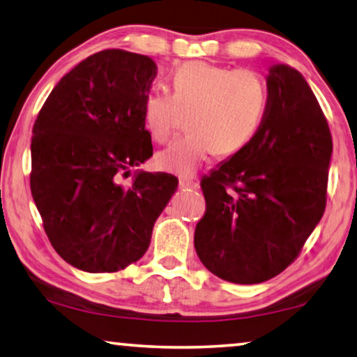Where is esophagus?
I'll return each mask as SVG.
<instances>
[{"instance_id":"1","label":"esophagus","mask_w":357,"mask_h":357,"mask_svg":"<svg viewBox=\"0 0 357 357\" xmlns=\"http://www.w3.org/2000/svg\"><path fill=\"white\" fill-rule=\"evenodd\" d=\"M179 188L181 189H197L199 188V183L192 179H179Z\"/></svg>"}]
</instances>
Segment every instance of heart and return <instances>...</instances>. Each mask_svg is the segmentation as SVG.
Returning <instances> with one entry per match:
<instances>
[{"label": "heart", "mask_w": 357, "mask_h": 357, "mask_svg": "<svg viewBox=\"0 0 357 357\" xmlns=\"http://www.w3.org/2000/svg\"><path fill=\"white\" fill-rule=\"evenodd\" d=\"M172 79L173 93L152 88L144 96L146 128L153 139L165 142L188 115L190 131L158 153V168L188 178L213 152L229 155L248 144L268 100L261 77L245 68L189 62Z\"/></svg>", "instance_id": "obj_1"}]
</instances>
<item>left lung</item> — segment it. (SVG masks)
Returning <instances> with one entry per match:
<instances>
[{
    "label": "left lung",
    "instance_id": "left-lung-1",
    "mask_svg": "<svg viewBox=\"0 0 357 357\" xmlns=\"http://www.w3.org/2000/svg\"><path fill=\"white\" fill-rule=\"evenodd\" d=\"M257 132L202 179L206 210L195 252L234 284H259L295 261L327 204L332 135L310 84L295 68H269Z\"/></svg>",
    "mask_w": 357,
    "mask_h": 357
}]
</instances>
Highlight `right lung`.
Masks as SVG:
<instances>
[{"label": "right lung", "mask_w": 357, "mask_h": 357, "mask_svg": "<svg viewBox=\"0 0 357 357\" xmlns=\"http://www.w3.org/2000/svg\"><path fill=\"white\" fill-rule=\"evenodd\" d=\"M157 77L149 56L105 50L61 78L31 136L30 189L62 259L86 273H116L147 252L178 178L139 172L152 155L142 102Z\"/></svg>", "instance_id": "obj_1"}]
</instances>
